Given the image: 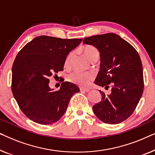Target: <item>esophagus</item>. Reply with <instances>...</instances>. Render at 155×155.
<instances>
[{"instance_id": "1", "label": "esophagus", "mask_w": 155, "mask_h": 155, "mask_svg": "<svg viewBox=\"0 0 155 155\" xmlns=\"http://www.w3.org/2000/svg\"><path fill=\"white\" fill-rule=\"evenodd\" d=\"M80 92H90V90H89V89L80 88Z\"/></svg>"}]
</instances>
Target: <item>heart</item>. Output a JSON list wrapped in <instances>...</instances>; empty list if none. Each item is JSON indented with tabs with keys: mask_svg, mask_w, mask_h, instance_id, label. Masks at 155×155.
I'll list each match as a JSON object with an SVG mask.
<instances>
[{
	"mask_svg": "<svg viewBox=\"0 0 155 155\" xmlns=\"http://www.w3.org/2000/svg\"><path fill=\"white\" fill-rule=\"evenodd\" d=\"M84 56L91 62H95L98 60L99 52L94 46L90 45L83 46L81 48ZM73 57V53H70L65 61V67L66 68L71 67V61ZM94 74L93 73H82L80 71H75L68 75V80L72 83L78 84L80 87H88L92 83L94 79Z\"/></svg>",
	"mask_w": 155,
	"mask_h": 155,
	"instance_id": "obj_1",
	"label": "heart"
}]
</instances>
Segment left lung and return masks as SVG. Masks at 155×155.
<instances>
[{
  "label": "left lung",
  "instance_id": "obj_1",
  "mask_svg": "<svg viewBox=\"0 0 155 155\" xmlns=\"http://www.w3.org/2000/svg\"><path fill=\"white\" fill-rule=\"evenodd\" d=\"M84 44L99 51L101 66L95 84L111 93L101 94V100L92 107L97 117L105 124H120L132 115L144 90L143 65L133 46L114 33L84 38Z\"/></svg>",
  "mask_w": 155,
  "mask_h": 155
}]
</instances>
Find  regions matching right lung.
<instances>
[{
	"label": "right lung",
	"mask_w": 155,
	"mask_h": 155,
	"mask_svg": "<svg viewBox=\"0 0 155 155\" xmlns=\"http://www.w3.org/2000/svg\"><path fill=\"white\" fill-rule=\"evenodd\" d=\"M82 40L39 36L17 55L12 68V92L21 111L34 122L49 125L58 121L72 96L80 92L78 86L67 82L53 92L48 78L63 71L68 54Z\"/></svg>",
	"instance_id": "add662e5"
}]
</instances>
